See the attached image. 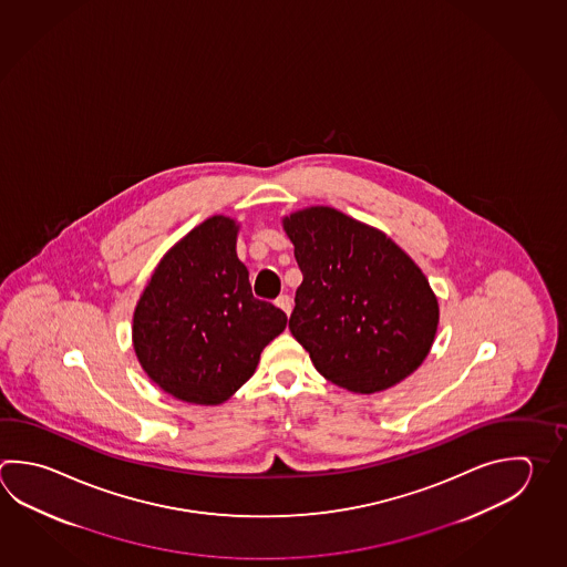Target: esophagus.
I'll return each instance as SVG.
<instances>
[{"instance_id":"1","label":"esophagus","mask_w":567,"mask_h":567,"mask_svg":"<svg viewBox=\"0 0 567 567\" xmlns=\"http://www.w3.org/2000/svg\"><path fill=\"white\" fill-rule=\"evenodd\" d=\"M277 307L289 317L290 310H292V299H290L289 295H280L277 299Z\"/></svg>"}]
</instances>
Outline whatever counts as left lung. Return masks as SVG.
<instances>
[{"instance_id": "obj_1", "label": "left lung", "mask_w": 567, "mask_h": 567, "mask_svg": "<svg viewBox=\"0 0 567 567\" xmlns=\"http://www.w3.org/2000/svg\"><path fill=\"white\" fill-rule=\"evenodd\" d=\"M282 226L302 272L289 329L315 369L364 395L413 373L439 322L421 268L381 230L329 206L290 214Z\"/></svg>"}]
</instances>
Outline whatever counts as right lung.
Here are the masks:
<instances>
[{
	"label": "right lung",
	"mask_w": 567,
	"mask_h": 567,
	"mask_svg": "<svg viewBox=\"0 0 567 567\" xmlns=\"http://www.w3.org/2000/svg\"><path fill=\"white\" fill-rule=\"evenodd\" d=\"M235 220L213 216L172 246L134 312V351L150 379L194 405H218L252 377L287 315L252 297Z\"/></svg>",
	"instance_id": "right-lung-1"
}]
</instances>
